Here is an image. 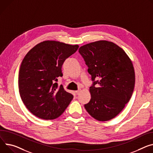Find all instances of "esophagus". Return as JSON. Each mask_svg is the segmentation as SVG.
<instances>
[{
    "mask_svg": "<svg viewBox=\"0 0 153 153\" xmlns=\"http://www.w3.org/2000/svg\"><path fill=\"white\" fill-rule=\"evenodd\" d=\"M80 92H81V90H78L76 91V93L77 94H79Z\"/></svg>",
    "mask_w": 153,
    "mask_h": 153,
    "instance_id": "1",
    "label": "esophagus"
}]
</instances>
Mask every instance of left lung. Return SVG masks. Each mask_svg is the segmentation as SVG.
<instances>
[{
  "label": "left lung",
  "mask_w": 153,
  "mask_h": 153,
  "mask_svg": "<svg viewBox=\"0 0 153 153\" xmlns=\"http://www.w3.org/2000/svg\"><path fill=\"white\" fill-rule=\"evenodd\" d=\"M79 52L93 81L90 87L91 100L84 107L97 120H112L132 96L135 85L132 61L122 48L105 40L82 46Z\"/></svg>",
  "instance_id": "left-lung-1"
}]
</instances>
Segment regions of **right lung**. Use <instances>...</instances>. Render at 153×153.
<instances>
[{
	"instance_id": "add662e5",
	"label": "right lung",
	"mask_w": 153,
	"mask_h": 153,
	"mask_svg": "<svg viewBox=\"0 0 153 153\" xmlns=\"http://www.w3.org/2000/svg\"><path fill=\"white\" fill-rule=\"evenodd\" d=\"M79 45L57 41L41 42L26 54L20 66L18 86L21 100L30 112L41 119L60 117L73 98L58 85L65 60L75 53Z\"/></svg>"
}]
</instances>
